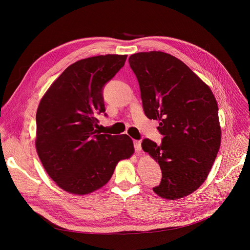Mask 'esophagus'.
Segmentation results:
<instances>
[{
	"mask_svg": "<svg viewBox=\"0 0 250 250\" xmlns=\"http://www.w3.org/2000/svg\"><path fill=\"white\" fill-rule=\"evenodd\" d=\"M133 146L136 152H140L141 150V142L139 140H134L133 141Z\"/></svg>",
	"mask_w": 250,
	"mask_h": 250,
	"instance_id": "34e87169",
	"label": "esophagus"
}]
</instances>
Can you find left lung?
Returning a JSON list of instances; mask_svg holds the SVG:
<instances>
[{"instance_id": "obj_1", "label": "left lung", "mask_w": 250, "mask_h": 250, "mask_svg": "<svg viewBox=\"0 0 250 250\" xmlns=\"http://www.w3.org/2000/svg\"><path fill=\"white\" fill-rule=\"evenodd\" d=\"M148 119L159 121L161 145L145 138L141 147L158 162L162 179L153 191L167 200L183 198L206 180L221 146L215 96L181 60L161 51L130 55Z\"/></svg>"}]
</instances>
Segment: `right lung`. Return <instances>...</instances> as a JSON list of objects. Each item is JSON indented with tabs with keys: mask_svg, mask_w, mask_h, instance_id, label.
I'll return each mask as SVG.
<instances>
[{
	"mask_svg": "<svg viewBox=\"0 0 250 250\" xmlns=\"http://www.w3.org/2000/svg\"><path fill=\"white\" fill-rule=\"evenodd\" d=\"M126 57L99 55L73 63L40 103L37 151L51 179L68 193L85 195L100 189L109 182L118 162L133 153L128 135L101 134L95 129L97 115L106 116L104 87Z\"/></svg>",
	"mask_w": 250,
	"mask_h": 250,
	"instance_id": "right-lung-1",
	"label": "right lung"
}]
</instances>
